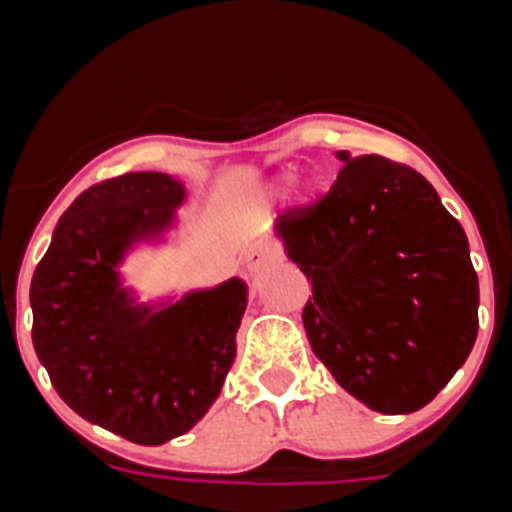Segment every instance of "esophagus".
Here are the masks:
<instances>
[{
	"instance_id": "34e87169",
	"label": "esophagus",
	"mask_w": 512,
	"mask_h": 512,
	"mask_svg": "<svg viewBox=\"0 0 512 512\" xmlns=\"http://www.w3.org/2000/svg\"><path fill=\"white\" fill-rule=\"evenodd\" d=\"M269 264H274V253L269 251V248L264 246H251L246 251V269L251 271V274H256V271L266 269Z\"/></svg>"
}]
</instances>
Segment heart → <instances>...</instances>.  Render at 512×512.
Returning <instances> with one entry per match:
<instances>
[{"label": "heart", "instance_id": "heart-1", "mask_svg": "<svg viewBox=\"0 0 512 512\" xmlns=\"http://www.w3.org/2000/svg\"><path fill=\"white\" fill-rule=\"evenodd\" d=\"M289 179H292V176H289V174H282V176H279V179H277V189H279V187H284V184H287Z\"/></svg>", "mask_w": 512, "mask_h": 512}]
</instances>
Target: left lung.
<instances>
[{"instance_id": "1", "label": "left lung", "mask_w": 512, "mask_h": 512, "mask_svg": "<svg viewBox=\"0 0 512 512\" xmlns=\"http://www.w3.org/2000/svg\"><path fill=\"white\" fill-rule=\"evenodd\" d=\"M336 156L333 189L279 217L274 235L312 282L302 323L333 379L377 413H415L477 341L467 233L410 166Z\"/></svg>"}]
</instances>
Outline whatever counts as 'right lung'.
<instances>
[{"instance_id": "right-lung-1", "label": "right lung", "mask_w": 512, "mask_h": 512, "mask_svg": "<svg viewBox=\"0 0 512 512\" xmlns=\"http://www.w3.org/2000/svg\"><path fill=\"white\" fill-rule=\"evenodd\" d=\"M187 187L130 171L81 192L53 230L30 284L33 346L61 400L94 425L161 446L205 418L235 361L248 287L140 302L120 266L179 225Z\"/></svg>"}]
</instances>
